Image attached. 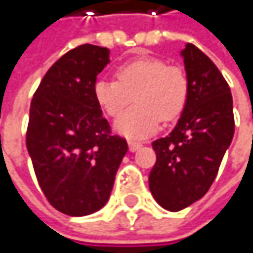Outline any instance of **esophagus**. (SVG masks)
<instances>
[{
	"instance_id": "obj_1",
	"label": "esophagus",
	"mask_w": 253,
	"mask_h": 253,
	"mask_svg": "<svg viewBox=\"0 0 253 253\" xmlns=\"http://www.w3.org/2000/svg\"><path fill=\"white\" fill-rule=\"evenodd\" d=\"M141 142H138V141H129V149H130V152H136L138 149H141Z\"/></svg>"
}]
</instances>
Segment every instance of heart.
<instances>
[{"label":"heart","mask_w":253,"mask_h":253,"mask_svg":"<svg viewBox=\"0 0 253 253\" xmlns=\"http://www.w3.org/2000/svg\"><path fill=\"white\" fill-rule=\"evenodd\" d=\"M135 95L132 106L115 121V130L126 138L152 135L161 123L180 115L188 98V77L183 68L161 57L144 56L117 68V79H98L94 98L100 109L117 117Z\"/></svg>","instance_id":"1"}]
</instances>
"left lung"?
I'll return each instance as SVG.
<instances>
[{
	"instance_id": "left-lung-1",
	"label": "left lung",
	"mask_w": 253,
	"mask_h": 253,
	"mask_svg": "<svg viewBox=\"0 0 253 253\" xmlns=\"http://www.w3.org/2000/svg\"><path fill=\"white\" fill-rule=\"evenodd\" d=\"M180 56L188 98L171 133L152 142L156 164L149 176L155 200L167 211H180L207 194L235 129L231 89L218 68L193 43Z\"/></svg>"
}]
</instances>
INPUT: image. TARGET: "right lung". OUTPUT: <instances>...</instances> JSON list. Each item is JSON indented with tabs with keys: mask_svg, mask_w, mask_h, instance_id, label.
<instances>
[{
	"mask_svg": "<svg viewBox=\"0 0 253 253\" xmlns=\"http://www.w3.org/2000/svg\"><path fill=\"white\" fill-rule=\"evenodd\" d=\"M109 62L108 48L80 45L46 71L32 100L27 150L46 200L66 215L106 205L127 153L94 98L97 76Z\"/></svg>",
	"mask_w": 253,
	"mask_h": 253,
	"instance_id": "obj_1",
	"label": "right lung"
}]
</instances>
